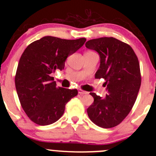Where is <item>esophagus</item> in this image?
<instances>
[{
  "label": "esophagus",
  "instance_id": "34e87169",
  "mask_svg": "<svg viewBox=\"0 0 156 156\" xmlns=\"http://www.w3.org/2000/svg\"><path fill=\"white\" fill-rule=\"evenodd\" d=\"M78 94H81V95H83V94H87V91L83 90H81V89H78Z\"/></svg>",
  "mask_w": 156,
  "mask_h": 156
}]
</instances>
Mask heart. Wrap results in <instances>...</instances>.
<instances>
[{"mask_svg":"<svg viewBox=\"0 0 156 156\" xmlns=\"http://www.w3.org/2000/svg\"><path fill=\"white\" fill-rule=\"evenodd\" d=\"M87 52H90V51H87ZM86 53H87V52H86Z\"/></svg>","mask_w":156,"mask_h":156,"instance_id":"heart-1","label":"heart"}]
</instances>
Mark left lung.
<instances>
[{"instance_id": "obj_1", "label": "left lung", "mask_w": 156, "mask_h": 156, "mask_svg": "<svg viewBox=\"0 0 156 156\" xmlns=\"http://www.w3.org/2000/svg\"><path fill=\"white\" fill-rule=\"evenodd\" d=\"M86 48L100 57L96 78H104L106 97L90 93L94 101L87 108L90 119L103 128L117 126L134 105L141 84L137 56L130 45L115 37H100L86 42Z\"/></svg>"}]
</instances>
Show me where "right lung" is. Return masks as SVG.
Here are the masks:
<instances>
[{
	"label": "right lung",
	"mask_w": 156,
	"mask_h": 156,
	"mask_svg": "<svg viewBox=\"0 0 156 156\" xmlns=\"http://www.w3.org/2000/svg\"><path fill=\"white\" fill-rule=\"evenodd\" d=\"M86 38L66 40L45 36L30 44L20 57L15 84L21 106L39 125H48L63 115L66 104L78 94L77 89L56 87L51 76L62 70L69 55L84 45Z\"/></svg>",
	"instance_id": "1"
}]
</instances>
